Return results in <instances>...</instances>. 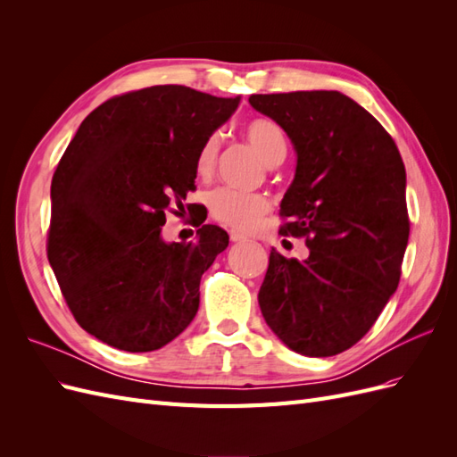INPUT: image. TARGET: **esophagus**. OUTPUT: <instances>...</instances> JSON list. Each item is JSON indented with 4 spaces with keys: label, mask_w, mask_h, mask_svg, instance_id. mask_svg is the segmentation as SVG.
<instances>
[{
    "label": "esophagus",
    "mask_w": 457,
    "mask_h": 457,
    "mask_svg": "<svg viewBox=\"0 0 457 457\" xmlns=\"http://www.w3.org/2000/svg\"><path fill=\"white\" fill-rule=\"evenodd\" d=\"M230 240H232V242H245L247 238L244 237V234H240V232H234V230H232V232H230Z\"/></svg>",
    "instance_id": "1"
}]
</instances>
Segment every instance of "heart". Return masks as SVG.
<instances>
[{
	"instance_id": "heart-1",
	"label": "heart",
	"mask_w": 457,
	"mask_h": 457,
	"mask_svg": "<svg viewBox=\"0 0 457 457\" xmlns=\"http://www.w3.org/2000/svg\"><path fill=\"white\" fill-rule=\"evenodd\" d=\"M245 141L253 146L269 168L284 162L287 152V141L278 123L267 118H253L244 123ZM219 154V137L210 135L204 141L196 156V171L200 175H210L215 168ZM269 200L253 192H242L234 188H217L210 195L212 215L232 228L250 230L259 219L269 212Z\"/></svg>"
}]
</instances>
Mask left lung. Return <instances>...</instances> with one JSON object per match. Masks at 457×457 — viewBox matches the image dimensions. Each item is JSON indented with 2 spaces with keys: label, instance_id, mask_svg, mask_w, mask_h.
<instances>
[{
  "label": "left lung",
  "instance_id": "left-lung-1",
  "mask_svg": "<svg viewBox=\"0 0 457 457\" xmlns=\"http://www.w3.org/2000/svg\"><path fill=\"white\" fill-rule=\"evenodd\" d=\"M250 104L294 145L280 234L309 247L303 261L270 250L262 318L299 354H339L396 292L410 234L404 162L381 123L339 91L252 95Z\"/></svg>",
  "mask_w": 457,
  "mask_h": 457
}]
</instances>
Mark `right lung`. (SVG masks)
<instances>
[{
	"mask_svg": "<svg viewBox=\"0 0 457 457\" xmlns=\"http://www.w3.org/2000/svg\"><path fill=\"white\" fill-rule=\"evenodd\" d=\"M238 104L185 86L131 91L95 108L61 158L47 257L76 322L110 347L156 351L195 320L202 274L228 234L202 225L195 242H165L162 227Z\"/></svg>",
	"mask_w": 457,
	"mask_h": 457,
	"instance_id": "right-lung-1",
	"label": "right lung"
}]
</instances>
